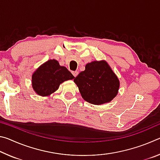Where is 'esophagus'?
Masks as SVG:
<instances>
[{
	"label": "esophagus",
	"mask_w": 160,
	"mask_h": 160,
	"mask_svg": "<svg viewBox=\"0 0 160 160\" xmlns=\"http://www.w3.org/2000/svg\"><path fill=\"white\" fill-rule=\"evenodd\" d=\"M72 75H73L74 77H76L78 75V71H72Z\"/></svg>",
	"instance_id": "1"
}]
</instances>
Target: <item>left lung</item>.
Returning a JSON list of instances; mask_svg holds the SVG:
<instances>
[{"mask_svg":"<svg viewBox=\"0 0 160 160\" xmlns=\"http://www.w3.org/2000/svg\"><path fill=\"white\" fill-rule=\"evenodd\" d=\"M85 101L94 105L110 102L118 94L120 82L104 60L86 64L85 70L74 79Z\"/></svg>","mask_w":160,"mask_h":160,"instance_id":"8db88e82","label":"left lung"}]
</instances>
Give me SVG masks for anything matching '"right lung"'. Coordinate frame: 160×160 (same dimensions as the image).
<instances>
[{"label": "right lung", "instance_id": "right-lung-1", "mask_svg": "<svg viewBox=\"0 0 160 160\" xmlns=\"http://www.w3.org/2000/svg\"><path fill=\"white\" fill-rule=\"evenodd\" d=\"M75 77L58 61L50 59L42 64L32 75V85L38 95L48 97L58 90L61 83Z\"/></svg>", "mask_w": 160, "mask_h": 160}]
</instances>
